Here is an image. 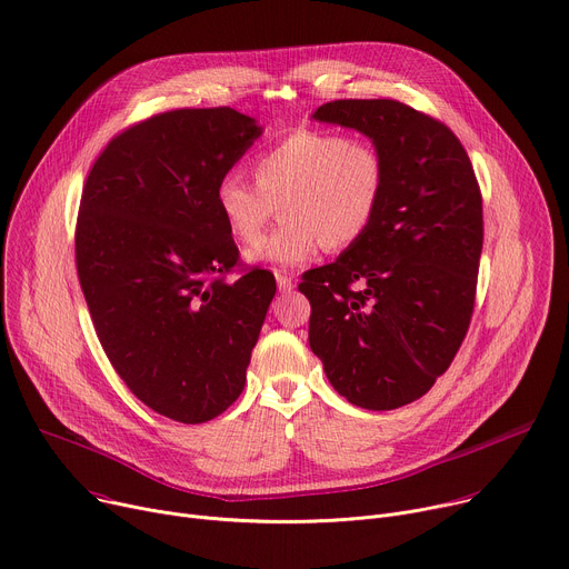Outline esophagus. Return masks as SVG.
I'll list each match as a JSON object with an SVG mask.
<instances>
[{
  "label": "esophagus",
  "mask_w": 569,
  "mask_h": 569,
  "mask_svg": "<svg viewBox=\"0 0 569 569\" xmlns=\"http://www.w3.org/2000/svg\"><path fill=\"white\" fill-rule=\"evenodd\" d=\"M274 277H277V286H279V290H281V292H290V290L295 288V283H292V277H290L288 272H281V270H277V272H274Z\"/></svg>",
  "instance_id": "1"
}]
</instances>
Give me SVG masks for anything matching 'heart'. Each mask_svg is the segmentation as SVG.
I'll return each instance as SVG.
<instances>
[{"mask_svg": "<svg viewBox=\"0 0 569 569\" xmlns=\"http://www.w3.org/2000/svg\"><path fill=\"white\" fill-rule=\"evenodd\" d=\"M249 183L227 172L216 186L218 213L229 236L240 244L258 240L274 206L283 224L249 249V261L295 268L313 258L320 247L345 251L363 238L386 190V161L366 138L336 131H295L253 161Z\"/></svg>", "mask_w": 569, "mask_h": 569, "instance_id": "heart-1", "label": "heart"}]
</instances>
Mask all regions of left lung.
Wrapping results in <instances>:
<instances>
[{
	"mask_svg": "<svg viewBox=\"0 0 569 569\" xmlns=\"http://www.w3.org/2000/svg\"><path fill=\"white\" fill-rule=\"evenodd\" d=\"M316 120L358 129L386 161L381 209L336 263L308 270V342L349 403L392 410L447 372L470 329L483 199L468 151L397 99H336Z\"/></svg>",
	"mask_w": 569,
	"mask_h": 569,
	"instance_id": "1",
	"label": "left lung"
}]
</instances>
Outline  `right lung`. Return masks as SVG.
<instances>
[{
    "mask_svg": "<svg viewBox=\"0 0 569 569\" xmlns=\"http://www.w3.org/2000/svg\"><path fill=\"white\" fill-rule=\"evenodd\" d=\"M258 136L229 107L166 111L113 136L83 183L74 258L94 333L127 388L183 425L240 397L277 292L272 272L240 268L216 206Z\"/></svg>",
    "mask_w": 569,
    "mask_h": 569,
    "instance_id": "right-lung-1",
    "label": "right lung"
}]
</instances>
